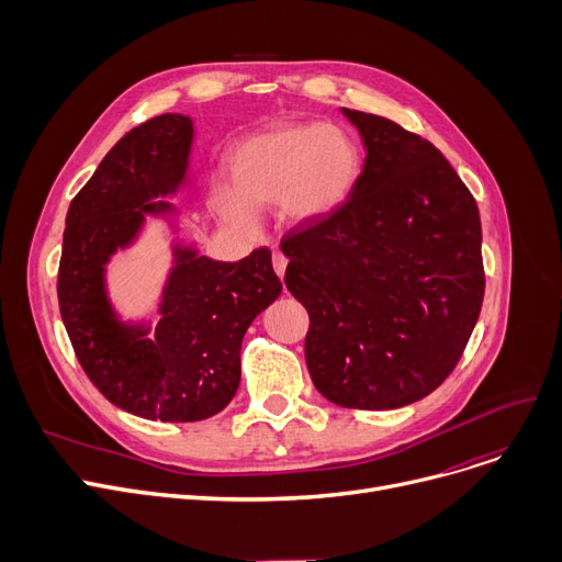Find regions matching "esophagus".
<instances>
[{
    "instance_id": "obj_1",
    "label": "esophagus",
    "mask_w": 562,
    "mask_h": 562,
    "mask_svg": "<svg viewBox=\"0 0 562 562\" xmlns=\"http://www.w3.org/2000/svg\"><path fill=\"white\" fill-rule=\"evenodd\" d=\"M273 269L280 276V280H282L284 271H286V257L282 252H273Z\"/></svg>"
}]
</instances>
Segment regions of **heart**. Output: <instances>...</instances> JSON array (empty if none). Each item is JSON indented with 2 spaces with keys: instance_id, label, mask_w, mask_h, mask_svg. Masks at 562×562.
Segmentation results:
<instances>
[{
  "instance_id": "heart-1",
  "label": "heart",
  "mask_w": 562,
  "mask_h": 562,
  "mask_svg": "<svg viewBox=\"0 0 562 562\" xmlns=\"http://www.w3.org/2000/svg\"><path fill=\"white\" fill-rule=\"evenodd\" d=\"M358 143L323 123L263 130L234 147L221 212L236 227H252L250 210L278 204L291 223H316L335 214L360 180Z\"/></svg>"
}]
</instances>
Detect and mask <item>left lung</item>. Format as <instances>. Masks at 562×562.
<instances>
[{
	"label": "left lung",
	"mask_w": 562,
	"mask_h": 562,
	"mask_svg": "<svg viewBox=\"0 0 562 562\" xmlns=\"http://www.w3.org/2000/svg\"><path fill=\"white\" fill-rule=\"evenodd\" d=\"M367 159L328 218L289 232L284 284L310 314L314 387L341 407L394 409L462 358L485 293L474 195L437 147L382 115L341 109Z\"/></svg>",
	"instance_id": "obj_1"
}]
</instances>
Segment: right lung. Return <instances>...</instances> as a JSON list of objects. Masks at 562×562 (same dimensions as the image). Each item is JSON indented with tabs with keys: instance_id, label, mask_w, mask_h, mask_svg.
Here are the masks:
<instances>
[{
	"instance_id": "add662e5",
	"label": "right lung",
	"mask_w": 562,
	"mask_h": 562,
	"mask_svg": "<svg viewBox=\"0 0 562 562\" xmlns=\"http://www.w3.org/2000/svg\"><path fill=\"white\" fill-rule=\"evenodd\" d=\"M193 121L153 117L117 140L70 202L58 263V307L75 356L106 401L136 417L184 424L210 419L241 380V341L259 312L282 291L271 250L216 261L172 244L159 323L117 316L106 263L130 248L145 216L172 221L166 200L189 184Z\"/></svg>"
}]
</instances>
